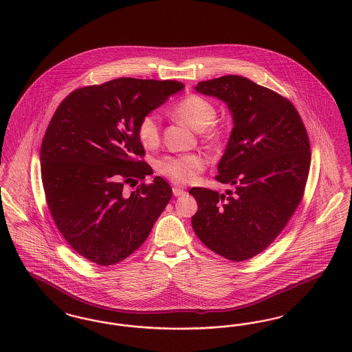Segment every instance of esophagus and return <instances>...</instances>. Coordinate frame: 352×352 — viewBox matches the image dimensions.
Here are the masks:
<instances>
[{"label":"esophagus","instance_id":"esophagus-1","mask_svg":"<svg viewBox=\"0 0 352 352\" xmlns=\"http://www.w3.org/2000/svg\"><path fill=\"white\" fill-rule=\"evenodd\" d=\"M173 194H174V197H181V195H184V190L175 186V187H173Z\"/></svg>","mask_w":352,"mask_h":352}]
</instances>
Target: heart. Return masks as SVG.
<instances>
[{
  "mask_svg": "<svg viewBox=\"0 0 352 352\" xmlns=\"http://www.w3.org/2000/svg\"><path fill=\"white\" fill-rule=\"evenodd\" d=\"M171 115L195 131H203V137L208 141H219L221 129L214 120L217 107L201 95L190 94L178 101ZM137 137L144 148H155L161 142V124L157 113L151 112L142 116L137 125ZM207 166V160L199 153H187L178 155H165L157 161V170L174 184H190Z\"/></svg>",
  "mask_w": 352,
  "mask_h": 352,
  "instance_id": "heart-1",
  "label": "heart"
}]
</instances>
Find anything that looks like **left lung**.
<instances>
[{"label": "left lung", "instance_id": "8db88e82", "mask_svg": "<svg viewBox=\"0 0 352 352\" xmlns=\"http://www.w3.org/2000/svg\"><path fill=\"white\" fill-rule=\"evenodd\" d=\"M195 89L228 104L234 129L215 179L227 194L192 187V228L211 251L244 261L267 250L300 206L311 151L293 102L247 78L226 75Z\"/></svg>", "mask_w": 352, "mask_h": 352}]
</instances>
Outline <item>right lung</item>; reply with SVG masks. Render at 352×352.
Returning <instances> with one entry per match:
<instances>
[{
    "label": "right lung",
    "mask_w": 352,
    "mask_h": 352,
    "mask_svg": "<svg viewBox=\"0 0 352 352\" xmlns=\"http://www.w3.org/2000/svg\"><path fill=\"white\" fill-rule=\"evenodd\" d=\"M177 80L120 78L72 91L59 104L41 146V174L51 217L69 247L102 267L142 245L173 190L144 161L142 116L181 91Z\"/></svg>",
    "instance_id": "add662e5"
}]
</instances>
